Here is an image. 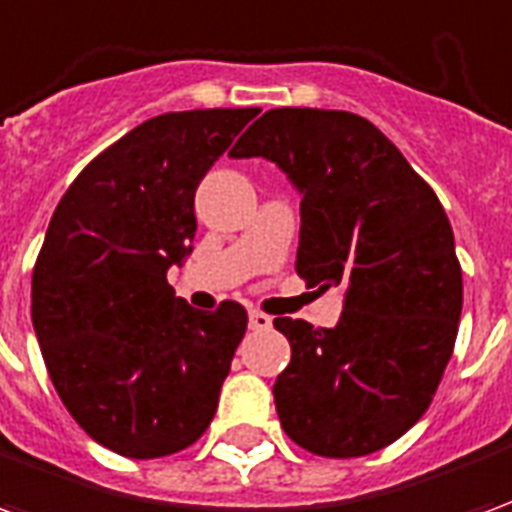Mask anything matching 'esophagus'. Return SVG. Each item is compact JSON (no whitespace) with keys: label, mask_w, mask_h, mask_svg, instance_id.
Returning <instances> with one entry per match:
<instances>
[{"label":"esophagus","mask_w":512,"mask_h":512,"mask_svg":"<svg viewBox=\"0 0 512 512\" xmlns=\"http://www.w3.org/2000/svg\"><path fill=\"white\" fill-rule=\"evenodd\" d=\"M249 329H255V332H266V329H271V318L257 310L249 312Z\"/></svg>","instance_id":"34e87169"}]
</instances>
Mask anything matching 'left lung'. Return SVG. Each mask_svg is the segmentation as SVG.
Instances as JSON below:
<instances>
[{
  "mask_svg": "<svg viewBox=\"0 0 512 512\" xmlns=\"http://www.w3.org/2000/svg\"><path fill=\"white\" fill-rule=\"evenodd\" d=\"M274 161L301 194L296 271L343 290L332 329L277 318L290 365L282 428L323 458L384 450L428 411L463 307L461 263L439 197L370 120L271 109L230 150Z\"/></svg>",
  "mask_w": 512,
  "mask_h": 512,
  "instance_id": "left-lung-1",
  "label": "left lung"
}]
</instances>
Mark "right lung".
<instances>
[{"mask_svg": "<svg viewBox=\"0 0 512 512\" xmlns=\"http://www.w3.org/2000/svg\"><path fill=\"white\" fill-rule=\"evenodd\" d=\"M257 109L145 120L93 158L51 216L32 271V326L84 433L147 461L211 425L246 310L189 307L169 288L197 233L194 191Z\"/></svg>", "mask_w": 512, "mask_h": 512, "instance_id": "right-lung-1", "label": "right lung"}]
</instances>
